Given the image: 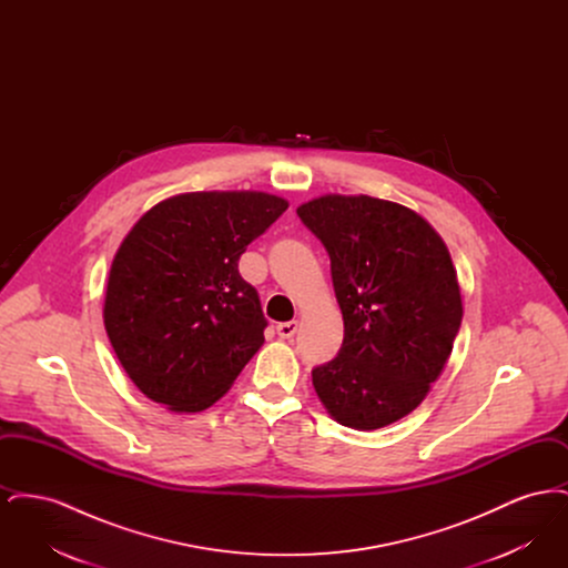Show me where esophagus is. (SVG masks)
Listing matches in <instances>:
<instances>
[{
  "instance_id": "34e87169",
  "label": "esophagus",
  "mask_w": 568,
  "mask_h": 568,
  "mask_svg": "<svg viewBox=\"0 0 568 568\" xmlns=\"http://www.w3.org/2000/svg\"><path fill=\"white\" fill-rule=\"evenodd\" d=\"M297 332V322H285V324L276 325V334L281 338H292Z\"/></svg>"
}]
</instances>
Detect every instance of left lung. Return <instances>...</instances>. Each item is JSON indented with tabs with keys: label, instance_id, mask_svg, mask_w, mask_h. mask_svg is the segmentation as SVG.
Masks as SVG:
<instances>
[{
	"label": "left lung",
	"instance_id": "obj_1",
	"mask_svg": "<svg viewBox=\"0 0 568 568\" xmlns=\"http://www.w3.org/2000/svg\"><path fill=\"white\" fill-rule=\"evenodd\" d=\"M329 255L345 338L313 368L327 413L355 430L403 419L443 373L462 324L452 255L433 225L371 195H322L297 206Z\"/></svg>",
	"mask_w": 568,
	"mask_h": 568
}]
</instances>
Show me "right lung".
I'll list each match as a JSON object with an SVG mask.
<instances>
[{
	"instance_id": "right-lung-1",
	"label": "right lung",
	"mask_w": 568,
	"mask_h": 568,
	"mask_svg": "<svg viewBox=\"0 0 568 568\" xmlns=\"http://www.w3.org/2000/svg\"><path fill=\"white\" fill-rule=\"evenodd\" d=\"M287 206L264 191H195L138 219L110 266L104 325L146 398L204 410L264 345L268 322L239 260Z\"/></svg>"
}]
</instances>
